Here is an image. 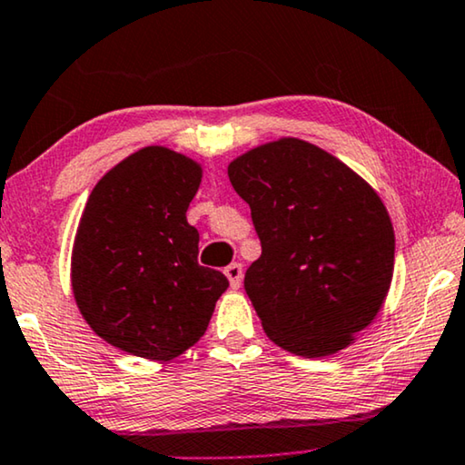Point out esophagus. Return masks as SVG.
I'll use <instances>...</instances> for the list:
<instances>
[{
  "mask_svg": "<svg viewBox=\"0 0 465 465\" xmlns=\"http://www.w3.org/2000/svg\"><path fill=\"white\" fill-rule=\"evenodd\" d=\"M224 274H226V279H228V282H231L232 289H239L241 287V281H243V268H241V264H237V262H234V264L226 266L224 268Z\"/></svg>",
  "mask_w": 465,
  "mask_h": 465,
  "instance_id": "esophagus-1",
  "label": "esophagus"
}]
</instances>
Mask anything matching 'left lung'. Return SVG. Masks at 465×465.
<instances>
[{
  "instance_id": "left-lung-1",
  "label": "left lung",
  "mask_w": 465,
  "mask_h": 465,
  "mask_svg": "<svg viewBox=\"0 0 465 465\" xmlns=\"http://www.w3.org/2000/svg\"><path fill=\"white\" fill-rule=\"evenodd\" d=\"M228 178L252 207L262 241L245 292L268 338L306 359L348 348L392 282L394 228L380 194L344 161L300 138L239 154Z\"/></svg>"
}]
</instances>
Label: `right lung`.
<instances>
[{
  "label": "right lung",
  "instance_id": "add662e5",
  "mask_svg": "<svg viewBox=\"0 0 465 465\" xmlns=\"http://www.w3.org/2000/svg\"><path fill=\"white\" fill-rule=\"evenodd\" d=\"M203 167L167 146H144L104 173L87 197L71 253L75 304L92 331L149 361L197 344L226 292L199 266L186 210Z\"/></svg>",
  "mask_w": 465,
  "mask_h": 465
}]
</instances>
